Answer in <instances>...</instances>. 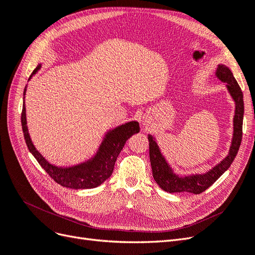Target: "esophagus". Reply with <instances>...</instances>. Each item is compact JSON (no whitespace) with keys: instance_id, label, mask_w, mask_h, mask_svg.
Here are the masks:
<instances>
[{"instance_id":"34e87169","label":"esophagus","mask_w":255,"mask_h":255,"mask_svg":"<svg viewBox=\"0 0 255 255\" xmlns=\"http://www.w3.org/2000/svg\"><path fill=\"white\" fill-rule=\"evenodd\" d=\"M150 123H151V121H150V119H149L148 117H143V119H142V125H143L144 127L148 128V127L150 126Z\"/></svg>"}]
</instances>
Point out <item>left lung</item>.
Here are the masks:
<instances>
[{
	"label": "left lung",
	"instance_id": "1",
	"mask_svg": "<svg viewBox=\"0 0 255 255\" xmlns=\"http://www.w3.org/2000/svg\"><path fill=\"white\" fill-rule=\"evenodd\" d=\"M216 78L226 83V87L235 103V115L233 118V137L229 154L219 164L214 166L211 170L201 174L180 175L174 172L170 164L161 153L156 139L151 134L148 135L150 146V161L152 174L158 186L170 194L174 192H191L199 195L217 181L230 168L231 164L239 150L243 137L244 119V97L243 91L236 82L232 71L226 65H218L215 72Z\"/></svg>",
	"mask_w": 255,
	"mask_h": 255
}]
</instances>
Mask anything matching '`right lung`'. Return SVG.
I'll list each match as a JSON object with an SVG mask.
<instances>
[{
  "label": "right lung",
  "mask_w": 255,
  "mask_h": 255,
  "mask_svg": "<svg viewBox=\"0 0 255 255\" xmlns=\"http://www.w3.org/2000/svg\"><path fill=\"white\" fill-rule=\"evenodd\" d=\"M41 64L29 76V80L40 70ZM28 80V81H29ZM26 87L23 92V109H22V129L24 134V139L29 152L37 159L39 165L44 169L47 173L61 186L72 189H90L101 185L112 175L114 171L115 163L125 146L128 138L139 132V123L137 121H128L122 125L110 128L105 132L103 139L100 143L96 153L88 159L72 166H56L49 163L42 154L36 149L32 138L29 136L27 121H26V107H25V94Z\"/></svg>",
  "instance_id": "obj_1"
}]
</instances>
